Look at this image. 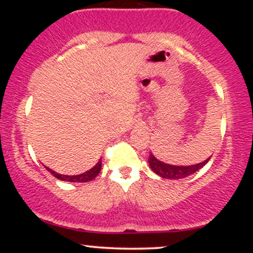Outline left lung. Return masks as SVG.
I'll return each mask as SVG.
<instances>
[{"label":"left lung","mask_w":253,"mask_h":253,"mask_svg":"<svg viewBox=\"0 0 253 253\" xmlns=\"http://www.w3.org/2000/svg\"><path fill=\"white\" fill-rule=\"evenodd\" d=\"M211 158L206 159L205 162L199 164L194 165H188V167H179V165H171L163 163V162L158 161L155 156L151 153L149 157V164L150 168L158 176H161L162 178L165 179H179V178H185V177L193 175L194 172L199 171L201 168L205 167L208 163Z\"/></svg>","instance_id":"8db88e82"}]
</instances>
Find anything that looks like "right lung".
Returning <instances> with one entry per match:
<instances>
[{"mask_svg":"<svg viewBox=\"0 0 253 253\" xmlns=\"http://www.w3.org/2000/svg\"><path fill=\"white\" fill-rule=\"evenodd\" d=\"M101 167H102V163H101V161H98V163L95 165L94 168H91V169L85 171V172L81 173V175H76V176L60 175V173L56 172V171L50 169V168H46V169H47V171L51 173V175H53L54 177H56V178L60 179V181H65V182H89V181H92V179H94L95 177H96L98 173H100Z\"/></svg>","mask_w":253,"mask_h":253,"instance_id":"1","label":"right lung"}]
</instances>
